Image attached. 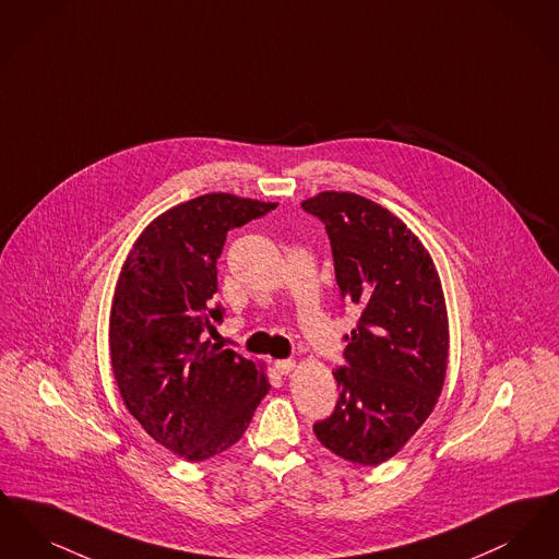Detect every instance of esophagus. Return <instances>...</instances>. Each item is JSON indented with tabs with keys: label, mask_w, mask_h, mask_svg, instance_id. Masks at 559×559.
I'll list each match as a JSON object with an SVG mask.
<instances>
[{
	"label": "esophagus",
	"mask_w": 559,
	"mask_h": 559,
	"mask_svg": "<svg viewBox=\"0 0 559 559\" xmlns=\"http://www.w3.org/2000/svg\"><path fill=\"white\" fill-rule=\"evenodd\" d=\"M274 369H276L278 374H289L295 369V362L293 360H276Z\"/></svg>",
	"instance_id": "34e87169"
}]
</instances>
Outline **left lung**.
Segmentation results:
<instances>
[{"mask_svg":"<svg viewBox=\"0 0 559 559\" xmlns=\"http://www.w3.org/2000/svg\"><path fill=\"white\" fill-rule=\"evenodd\" d=\"M301 207L324 222L335 278L360 308L347 337L340 400L314 426L320 444L358 465H379L424 426L449 369V312L440 274L421 239L371 199L322 190Z\"/></svg>","mask_w":559,"mask_h":559,"instance_id":"1","label":"left lung"}]
</instances>
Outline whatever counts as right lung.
I'll list each match as a JSON object with an SVG mask.
<instances>
[{
  "mask_svg": "<svg viewBox=\"0 0 559 559\" xmlns=\"http://www.w3.org/2000/svg\"><path fill=\"white\" fill-rule=\"evenodd\" d=\"M276 203L210 192L157 215L133 240L110 317V367L126 408L167 451L205 461L237 444L270 390L266 365L201 342L226 233Z\"/></svg>",
  "mask_w": 559,
  "mask_h": 559,
  "instance_id": "right-lung-1",
  "label": "right lung"
}]
</instances>
